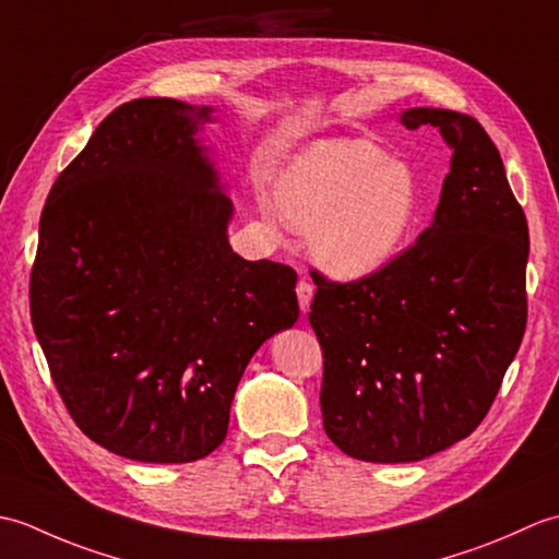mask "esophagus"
<instances>
[{
  "label": "esophagus",
  "instance_id": "obj_1",
  "mask_svg": "<svg viewBox=\"0 0 559 559\" xmlns=\"http://www.w3.org/2000/svg\"><path fill=\"white\" fill-rule=\"evenodd\" d=\"M295 293H298V302H300V310L302 312H310V305H312V298H314V286L310 281H300L298 288H295Z\"/></svg>",
  "mask_w": 559,
  "mask_h": 559
}]
</instances>
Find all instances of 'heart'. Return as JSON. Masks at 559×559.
<instances>
[{"label": "heart", "mask_w": 559, "mask_h": 559, "mask_svg": "<svg viewBox=\"0 0 559 559\" xmlns=\"http://www.w3.org/2000/svg\"><path fill=\"white\" fill-rule=\"evenodd\" d=\"M276 209L310 233L312 259L329 276L382 271L408 245L420 213L415 173L370 139H319L295 153L276 182Z\"/></svg>", "instance_id": "obj_1"}]
</instances>
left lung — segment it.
<instances>
[{
  "instance_id": "8db88e82",
  "label": "left lung",
  "mask_w": 559,
  "mask_h": 559,
  "mask_svg": "<svg viewBox=\"0 0 559 559\" xmlns=\"http://www.w3.org/2000/svg\"><path fill=\"white\" fill-rule=\"evenodd\" d=\"M399 120L437 127L451 148L430 228L367 278L317 273L310 312L324 430L372 463L420 461L476 430L526 329L528 225L500 151L471 115L411 108Z\"/></svg>"
}]
</instances>
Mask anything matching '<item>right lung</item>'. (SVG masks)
I'll return each mask as SVG.
<instances>
[{"label": "right lung", "instance_id": "right-lung-1", "mask_svg": "<svg viewBox=\"0 0 559 559\" xmlns=\"http://www.w3.org/2000/svg\"><path fill=\"white\" fill-rule=\"evenodd\" d=\"M213 108L124 103L50 189L31 319L81 432L117 456H209L261 343L298 322V273L233 252L225 194L197 136Z\"/></svg>", "mask_w": 559, "mask_h": 559}]
</instances>
